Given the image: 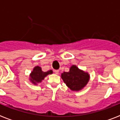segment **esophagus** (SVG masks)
Returning <instances> with one entry per match:
<instances>
[{
  "instance_id": "esophagus-1",
  "label": "esophagus",
  "mask_w": 120,
  "mask_h": 120,
  "mask_svg": "<svg viewBox=\"0 0 120 120\" xmlns=\"http://www.w3.org/2000/svg\"><path fill=\"white\" fill-rule=\"evenodd\" d=\"M54 72H55V74H58V72H59V71H58V70H55Z\"/></svg>"
}]
</instances>
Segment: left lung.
Listing matches in <instances>:
<instances>
[{"label":"left lung","mask_w":120,"mask_h":120,"mask_svg":"<svg viewBox=\"0 0 120 120\" xmlns=\"http://www.w3.org/2000/svg\"><path fill=\"white\" fill-rule=\"evenodd\" d=\"M61 77L66 85L72 91H80L89 81L90 75L87 72L80 70L76 65H72L68 72L64 71Z\"/></svg>","instance_id":"obj_1"}]
</instances>
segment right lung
Wrapping results in <instances>:
<instances>
[{
    "label": "right lung",
    "instance_id": "right-lung-1",
    "mask_svg": "<svg viewBox=\"0 0 120 120\" xmlns=\"http://www.w3.org/2000/svg\"><path fill=\"white\" fill-rule=\"evenodd\" d=\"M52 73L53 71L52 70L47 71H43L41 70V67H38V66H36L33 69V71L31 72L30 75V80L32 83H34V85H37L38 83L41 82L47 75L49 74H52Z\"/></svg>",
    "mask_w": 120,
    "mask_h": 120
}]
</instances>
